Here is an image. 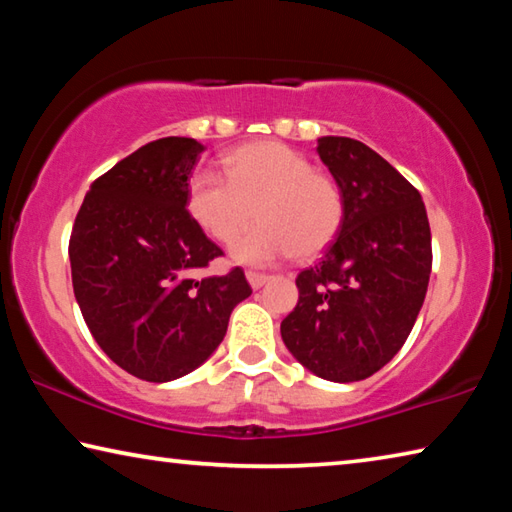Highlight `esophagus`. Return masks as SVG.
Masks as SVG:
<instances>
[{
	"instance_id": "esophagus-1",
	"label": "esophagus",
	"mask_w": 512,
	"mask_h": 512,
	"mask_svg": "<svg viewBox=\"0 0 512 512\" xmlns=\"http://www.w3.org/2000/svg\"><path fill=\"white\" fill-rule=\"evenodd\" d=\"M246 277H248V282H250V287L253 289H262L264 284L271 280V275H266V273H257V271H248L246 273Z\"/></svg>"
}]
</instances>
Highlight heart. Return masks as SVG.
Here are the masks:
<instances>
[{
	"instance_id": "b5f03b06",
	"label": "heart",
	"mask_w": 512,
	"mask_h": 512,
	"mask_svg": "<svg viewBox=\"0 0 512 512\" xmlns=\"http://www.w3.org/2000/svg\"><path fill=\"white\" fill-rule=\"evenodd\" d=\"M223 173L201 171L189 183L187 205L216 241H232V259L264 266L325 250L343 223V194L336 180L316 171L305 155L282 142L244 144L223 158Z\"/></svg>"
}]
</instances>
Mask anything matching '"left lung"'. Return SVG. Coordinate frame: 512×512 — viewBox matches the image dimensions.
<instances>
[{
  "label": "left lung",
  "instance_id": "obj_1",
  "mask_svg": "<svg viewBox=\"0 0 512 512\" xmlns=\"http://www.w3.org/2000/svg\"><path fill=\"white\" fill-rule=\"evenodd\" d=\"M316 151L343 194V223L296 277L298 305L280 332L307 370L348 384L409 339L429 287L431 230L418 189L370 146L327 135Z\"/></svg>",
  "mask_w": 512,
  "mask_h": 512
}]
</instances>
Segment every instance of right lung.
I'll use <instances>...</instances> for the list:
<instances>
[{
    "label": "right lung",
    "mask_w": 512,
    "mask_h": 512,
    "mask_svg": "<svg viewBox=\"0 0 512 512\" xmlns=\"http://www.w3.org/2000/svg\"><path fill=\"white\" fill-rule=\"evenodd\" d=\"M203 151L192 137L144 144L94 180L69 237L74 296L94 341L155 384L210 359L232 309L253 293L239 266L198 275L223 255L187 210Z\"/></svg>",
    "instance_id": "1"
}]
</instances>
